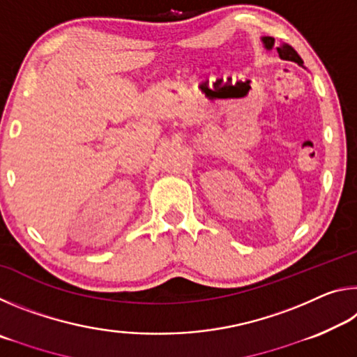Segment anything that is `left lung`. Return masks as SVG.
Masks as SVG:
<instances>
[{
  "label": "left lung",
  "mask_w": 357,
  "mask_h": 357,
  "mask_svg": "<svg viewBox=\"0 0 357 357\" xmlns=\"http://www.w3.org/2000/svg\"><path fill=\"white\" fill-rule=\"evenodd\" d=\"M261 40H263V44H264V47H266V50H273V47H274V38H269V36H264V38H261ZM277 48V53H279V56L282 58V59H287V61H294V63H298L299 66H302V59H301V56L298 55V52L294 50L293 47H289V45H287V44H282L280 47H275Z\"/></svg>",
  "instance_id": "obj_1"
}]
</instances>
